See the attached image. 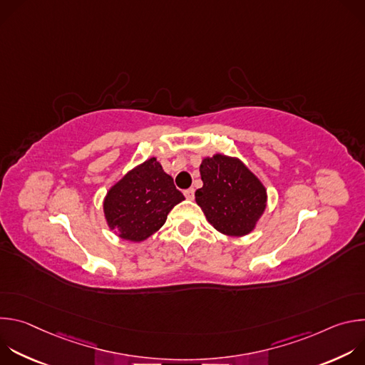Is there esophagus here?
<instances>
[{"instance_id": "esophagus-1", "label": "esophagus", "mask_w": 365, "mask_h": 365, "mask_svg": "<svg viewBox=\"0 0 365 365\" xmlns=\"http://www.w3.org/2000/svg\"><path fill=\"white\" fill-rule=\"evenodd\" d=\"M183 193H185L186 199H189V200H193V197H195V189H193V187H190V189H186Z\"/></svg>"}]
</instances>
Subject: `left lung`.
<instances>
[{
	"instance_id": "left-lung-1",
	"label": "left lung",
	"mask_w": 365,
	"mask_h": 365,
	"mask_svg": "<svg viewBox=\"0 0 365 365\" xmlns=\"http://www.w3.org/2000/svg\"><path fill=\"white\" fill-rule=\"evenodd\" d=\"M203 186L195 192L207 222L228 237L251 234L267 207V189L238 158L221 153L203 158Z\"/></svg>"
}]
</instances>
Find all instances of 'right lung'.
<instances>
[{
    "instance_id": "obj_1",
    "label": "right lung",
    "mask_w": 365,
    "mask_h": 365,
    "mask_svg": "<svg viewBox=\"0 0 365 365\" xmlns=\"http://www.w3.org/2000/svg\"><path fill=\"white\" fill-rule=\"evenodd\" d=\"M185 200L160 162L150 158L128 170L107 192L103 217L111 231L125 241L141 242L158 232L169 212Z\"/></svg>"
}]
</instances>
